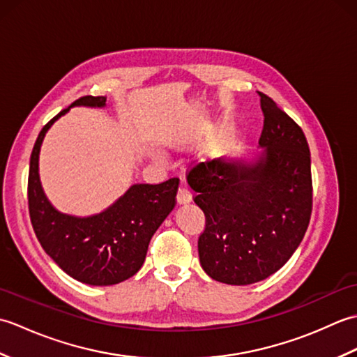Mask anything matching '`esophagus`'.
<instances>
[{
    "label": "esophagus",
    "mask_w": 357,
    "mask_h": 357,
    "mask_svg": "<svg viewBox=\"0 0 357 357\" xmlns=\"http://www.w3.org/2000/svg\"><path fill=\"white\" fill-rule=\"evenodd\" d=\"M176 201L179 206H183V204H188L192 201V192L190 188H188L187 185H181L179 190H178V196H176Z\"/></svg>",
    "instance_id": "34e87169"
}]
</instances>
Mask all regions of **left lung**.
Instances as JSON below:
<instances>
[{"label": "left lung", "instance_id": "obj_1", "mask_svg": "<svg viewBox=\"0 0 357 357\" xmlns=\"http://www.w3.org/2000/svg\"><path fill=\"white\" fill-rule=\"evenodd\" d=\"M255 161L219 158L195 165L187 183L206 215L198 241L204 271L230 285L259 282L299 247L312 216V159L302 128L270 96Z\"/></svg>", "mask_w": 357, "mask_h": 357}]
</instances>
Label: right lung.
<instances>
[{"label": "right lung", "mask_w": 357, "mask_h": 357, "mask_svg": "<svg viewBox=\"0 0 357 357\" xmlns=\"http://www.w3.org/2000/svg\"><path fill=\"white\" fill-rule=\"evenodd\" d=\"M105 96H82L43 127L30 156L27 199L38 241L58 267L89 285H113L142 267L150 239L176 204L179 179L133 184L109 208L78 218L58 211L41 187L38 159L45 133L75 105L104 107Z\"/></svg>", "instance_id": "obj_1"}]
</instances>
